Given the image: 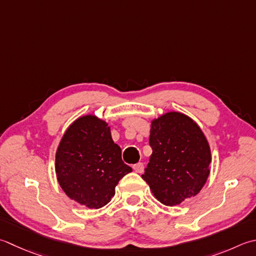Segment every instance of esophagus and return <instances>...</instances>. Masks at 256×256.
Instances as JSON below:
<instances>
[{
	"mask_svg": "<svg viewBox=\"0 0 256 256\" xmlns=\"http://www.w3.org/2000/svg\"><path fill=\"white\" fill-rule=\"evenodd\" d=\"M133 170L136 173H142L143 171H144V165H143V163H141V162H138V163H136V164H134L133 165Z\"/></svg>",
	"mask_w": 256,
	"mask_h": 256,
	"instance_id": "obj_1",
	"label": "esophagus"
}]
</instances>
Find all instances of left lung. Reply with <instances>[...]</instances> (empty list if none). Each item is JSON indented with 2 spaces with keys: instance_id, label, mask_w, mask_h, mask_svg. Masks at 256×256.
Segmentation results:
<instances>
[{
  "instance_id": "8db88e82",
  "label": "left lung",
  "mask_w": 256,
  "mask_h": 256,
  "mask_svg": "<svg viewBox=\"0 0 256 256\" xmlns=\"http://www.w3.org/2000/svg\"><path fill=\"white\" fill-rule=\"evenodd\" d=\"M152 155L142 178L168 206L195 196L210 174L211 150L202 130L188 115L168 112L151 124Z\"/></svg>"
}]
</instances>
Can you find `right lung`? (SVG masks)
Returning a JSON list of instances; mask_svg holds the SVG:
<instances>
[{
	"instance_id": "add662e5",
	"label": "right lung",
	"mask_w": 256,
	"mask_h": 256,
	"mask_svg": "<svg viewBox=\"0 0 256 256\" xmlns=\"http://www.w3.org/2000/svg\"><path fill=\"white\" fill-rule=\"evenodd\" d=\"M108 123L85 115L70 125L55 154V172L68 196L88 208L106 205L132 168L122 161Z\"/></svg>"
}]
</instances>
